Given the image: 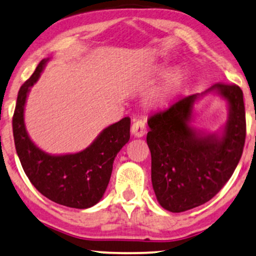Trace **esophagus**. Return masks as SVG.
Instances as JSON below:
<instances>
[{
	"instance_id": "obj_1",
	"label": "esophagus",
	"mask_w": 256,
	"mask_h": 256,
	"mask_svg": "<svg viewBox=\"0 0 256 256\" xmlns=\"http://www.w3.org/2000/svg\"><path fill=\"white\" fill-rule=\"evenodd\" d=\"M131 132H132L133 136H138V138L145 136L146 134V124H145V122L142 120H133V124H132V126H131Z\"/></svg>"
}]
</instances>
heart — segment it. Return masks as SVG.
I'll list each match as a JSON object with an SVG mask.
<instances>
[{
  "label": "heart",
  "mask_w": 256,
  "mask_h": 256,
  "mask_svg": "<svg viewBox=\"0 0 256 256\" xmlns=\"http://www.w3.org/2000/svg\"><path fill=\"white\" fill-rule=\"evenodd\" d=\"M160 70L164 73V72H166V68L162 67ZM182 82H183V76L181 73L175 72V73L169 74L167 78H166V81L164 82V84L161 86V88L156 92V102L161 103L167 100L172 94H174L180 87H181Z\"/></svg>",
  "instance_id": "b5f03b06"
}]
</instances>
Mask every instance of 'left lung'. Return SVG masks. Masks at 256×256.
Segmentation results:
<instances>
[{"mask_svg": "<svg viewBox=\"0 0 256 256\" xmlns=\"http://www.w3.org/2000/svg\"><path fill=\"white\" fill-rule=\"evenodd\" d=\"M216 92L229 104L222 132L204 134L190 125L194 103ZM152 156V184L166 210L183 212L217 195L236 170L246 138L244 94L236 84H216L202 94L186 96L147 120Z\"/></svg>", "mask_w": 256, "mask_h": 256, "instance_id": "1", "label": "left lung"}]
</instances>
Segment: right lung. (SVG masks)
<instances>
[{
    "mask_svg": "<svg viewBox=\"0 0 256 256\" xmlns=\"http://www.w3.org/2000/svg\"><path fill=\"white\" fill-rule=\"evenodd\" d=\"M48 60L39 62L18 92L12 117L16 152L25 174L42 195L64 206L88 208L98 203L106 192L114 158L130 139L131 120L125 117L106 128L81 152L53 156L39 148L28 134L24 109L30 88Z\"/></svg>",
    "mask_w": 256,
    "mask_h": 256,
    "instance_id": "obj_1",
    "label": "right lung"
}]
</instances>
